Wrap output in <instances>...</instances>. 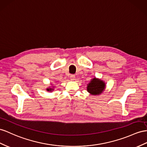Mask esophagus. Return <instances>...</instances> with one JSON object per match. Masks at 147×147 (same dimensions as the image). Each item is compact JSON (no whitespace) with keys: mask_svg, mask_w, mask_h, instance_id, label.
<instances>
[{"mask_svg":"<svg viewBox=\"0 0 147 147\" xmlns=\"http://www.w3.org/2000/svg\"><path fill=\"white\" fill-rule=\"evenodd\" d=\"M75 78H76V77H75V76H74V75H73V74L71 75V76H70V80L71 81H74L75 80Z\"/></svg>","mask_w":147,"mask_h":147,"instance_id":"obj_1","label":"esophagus"}]
</instances>
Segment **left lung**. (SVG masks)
Here are the masks:
<instances>
[{
    "label": "left lung",
    "mask_w": 147,
    "mask_h": 147,
    "mask_svg": "<svg viewBox=\"0 0 147 147\" xmlns=\"http://www.w3.org/2000/svg\"><path fill=\"white\" fill-rule=\"evenodd\" d=\"M87 86V91L89 94L92 96H98L103 92L106 84L104 81L95 77L90 81Z\"/></svg>",
    "instance_id": "8db88e82"
}]
</instances>
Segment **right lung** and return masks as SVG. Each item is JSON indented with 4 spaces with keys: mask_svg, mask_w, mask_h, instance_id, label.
I'll return each instance as SVG.
<instances>
[{
    "mask_svg": "<svg viewBox=\"0 0 147 147\" xmlns=\"http://www.w3.org/2000/svg\"><path fill=\"white\" fill-rule=\"evenodd\" d=\"M53 90H54V87H53V88H51V87H49V88H47V91L51 92L52 91H53Z\"/></svg>",
    "mask_w": 147,
    "mask_h": 147,
    "instance_id": "obj_1",
    "label": "right lung"
}]
</instances>
